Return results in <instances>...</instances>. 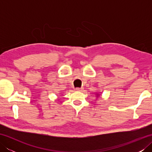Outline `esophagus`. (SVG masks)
<instances>
[{"label":"esophagus","instance_id":"esophagus-1","mask_svg":"<svg viewBox=\"0 0 152 152\" xmlns=\"http://www.w3.org/2000/svg\"><path fill=\"white\" fill-rule=\"evenodd\" d=\"M82 89H83V88H76V89H75L76 91H82Z\"/></svg>","mask_w":152,"mask_h":152}]
</instances>
